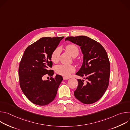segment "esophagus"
Instances as JSON below:
<instances>
[{
	"mask_svg": "<svg viewBox=\"0 0 130 130\" xmlns=\"http://www.w3.org/2000/svg\"><path fill=\"white\" fill-rule=\"evenodd\" d=\"M63 79H64V80H68V79H69V78H68V77H63Z\"/></svg>",
	"mask_w": 130,
	"mask_h": 130,
	"instance_id": "esophagus-1",
	"label": "esophagus"
}]
</instances>
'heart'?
Listing matches in <instances>:
<instances>
[{"mask_svg":"<svg viewBox=\"0 0 130 130\" xmlns=\"http://www.w3.org/2000/svg\"><path fill=\"white\" fill-rule=\"evenodd\" d=\"M66 50L70 54L72 57H76L79 54V49L78 47L74 44H68L66 46ZM61 52L60 48H55L52 52L51 55V60L54 63H57L59 61L60 54ZM55 71L58 74L64 76H69L70 73L75 70V67L73 65H67L61 64L55 67Z\"/></svg>","mask_w":130,"mask_h":130,"instance_id":"obj_1","label":"heart"}]
</instances>
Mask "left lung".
<instances>
[{"mask_svg":"<svg viewBox=\"0 0 130 130\" xmlns=\"http://www.w3.org/2000/svg\"><path fill=\"white\" fill-rule=\"evenodd\" d=\"M66 41L80 46L83 54L82 65L76 75L87 81L78 79V86L74 95L83 103H95L102 97L108 86L110 64L107 53L99 43L86 36H69Z\"/></svg>","mask_w":130,"mask_h":130,"instance_id":"obj_1","label":"left lung"}]
</instances>
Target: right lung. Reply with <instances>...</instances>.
Instances as JSON below:
<instances>
[{
  "label": "right lung",
  "instance_id": "right-lung-1",
  "mask_svg": "<svg viewBox=\"0 0 130 130\" xmlns=\"http://www.w3.org/2000/svg\"><path fill=\"white\" fill-rule=\"evenodd\" d=\"M64 37L42 38L29 46L21 61L18 75L20 84L24 95L33 103L46 105L57 95L62 76L43 80L44 76H52L53 70L51 55Z\"/></svg>",
  "mask_w": 130,
  "mask_h": 130
}]
</instances>
